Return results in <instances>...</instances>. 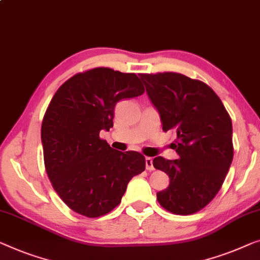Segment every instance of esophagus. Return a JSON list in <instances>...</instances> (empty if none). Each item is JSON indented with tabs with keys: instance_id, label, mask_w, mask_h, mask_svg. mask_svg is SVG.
<instances>
[{
	"instance_id": "esophagus-1",
	"label": "esophagus",
	"mask_w": 260,
	"mask_h": 260,
	"mask_svg": "<svg viewBox=\"0 0 260 260\" xmlns=\"http://www.w3.org/2000/svg\"><path fill=\"white\" fill-rule=\"evenodd\" d=\"M145 168L148 171H152L155 170V168H153V164H152V158L151 157H146L145 158Z\"/></svg>"
}]
</instances>
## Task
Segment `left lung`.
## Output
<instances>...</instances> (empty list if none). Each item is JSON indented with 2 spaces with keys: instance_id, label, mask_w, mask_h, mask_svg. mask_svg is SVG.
Wrapping results in <instances>:
<instances>
[{
  "instance_id": "obj_1",
  "label": "left lung",
  "mask_w": 260,
  "mask_h": 260,
  "mask_svg": "<svg viewBox=\"0 0 260 260\" xmlns=\"http://www.w3.org/2000/svg\"><path fill=\"white\" fill-rule=\"evenodd\" d=\"M163 131L177 135L175 160L158 156L153 167L170 178L157 201L175 214L205 208L223 185L233 159L232 122L219 97L202 81L177 73L141 74Z\"/></svg>"
}]
</instances>
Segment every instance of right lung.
Segmentation results:
<instances>
[{
	"label": "right lung",
	"mask_w": 260,
	"mask_h": 260,
	"mask_svg": "<svg viewBox=\"0 0 260 260\" xmlns=\"http://www.w3.org/2000/svg\"><path fill=\"white\" fill-rule=\"evenodd\" d=\"M144 91L136 74L95 68L69 78L52 97L41 129L44 165L73 211L89 218L109 213L130 179L145 170L142 153L114 150L100 138L114 126L116 104Z\"/></svg>",
	"instance_id": "obj_1"
}]
</instances>
